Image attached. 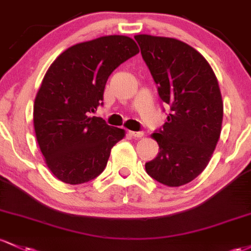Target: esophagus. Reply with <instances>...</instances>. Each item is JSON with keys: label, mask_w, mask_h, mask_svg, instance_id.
I'll use <instances>...</instances> for the list:
<instances>
[{"label": "esophagus", "mask_w": 251, "mask_h": 251, "mask_svg": "<svg viewBox=\"0 0 251 251\" xmlns=\"http://www.w3.org/2000/svg\"><path fill=\"white\" fill-rule=\"evenodd\" d=\"M128 134H130L131 137H133V138H140V137H143L144 136V133H143V132H136V131H128L127 132Z\"/></svg>", "instance_id": "1"}]
</instances>
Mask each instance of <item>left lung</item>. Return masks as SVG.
<instances>
[{
  "label": "left lung",
  "instance_id": "left-lung-1",
  "mask_svg": "<svg viewBox=\"0 0 251 251\" xmlns=\"http://www.w3.org/2000/svg\"><path fill=\"white\" fill-rule=\"evenodd\" d=\"M158 95L170 107L163 127L152 133L159 147L145 163L153 180L178 187L207 167L223 123V100L211 65L188 44L174 38L134 35Z\"/></svg>",
  "mask_w": 251,
  "mask_h": 251
}]
</instances>
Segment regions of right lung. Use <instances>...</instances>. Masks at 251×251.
Here are the masks:
<instances>
[{
    "label": "right lung",
    "instance_id": "obj_1",
    "mask_svg": "<svg viewBox=\"0 0 251 251\" xmlns=\"http://www.w3.org/2000/svg\"><path fill=\"white\" fill-rule=\"evenodd\" d=\"M138 52L131 38L106 35L65 50L46 71L33 124L46 166L58 180L84 183L106 168L125 131L90 114L102 104L109 75Z\"/></svg>",
    "mask_w": 251,
    "mask_h": 251
}]
</instances>
